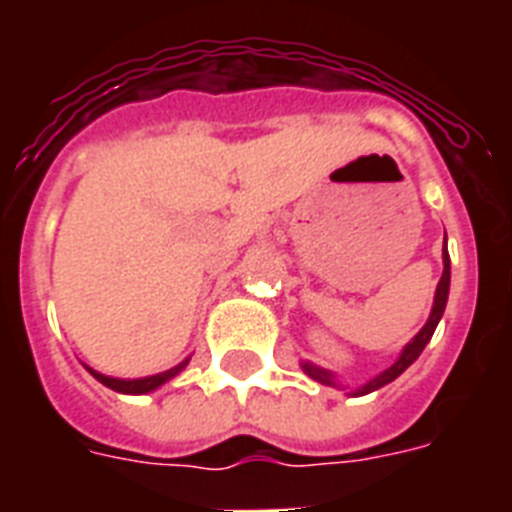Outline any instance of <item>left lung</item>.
<instances>
[{"label": "left lung", "mask_w": 512, "mask_h": 512, "mask_svg": "<svg viewBox=\"0 0 512 512\" xmlns=\"http://www.w3.org/2000/svg\"><path fill=\"white\" fill-rule=\"evenodd\" d=\"M449 279H452V271H449V252H446V241H444V273H441V281H438V287H436V297H433V311H430V319L425 321V327H422L420 332L412 337V342H406V348L401 350V356L396 358V364L388 366V369L377 374V377H372V380L366 382V385H361V388L353 390V396H366V393H372V390L382 388V385H388V382L396 380L398 374L404 372V369H409V366L417 361V356H420L422 350H425V345H428L430 337H433V332H436L438 321H441V316H444L446 300H449ZM303 372L308 374V377H313L316 382H321V385L340 388V382L335 380V374L327 372V369H321V366L311 364V361H303Z\"/></svg>", "instance_id": "1"}]
</instances>
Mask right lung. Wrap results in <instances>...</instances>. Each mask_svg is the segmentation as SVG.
<instances>
[{
	"instance_id": "obj_1",
	"label": "right lung",
	"mask_w": 512,
	"mask_h": 512,
	"mask_svg": "<svg viewBox=\"0 0 512 512\" xmlns=\"http://www.w3.org/2000/svg\"><path fill=\"white\" fill-rule=\"evenodd\" d=\"M185 364H188V358H185V361H180L177 366H172V369H167V372L151 374V377H140V380H119V377H106V374L95 372V369H90V366H87V372H90L98 382H103L106 388L116 390V393H132V396H140V393H151V390H156L167 380H172L175 374L183 372Z\"/></svg>"
}]
</instances>
